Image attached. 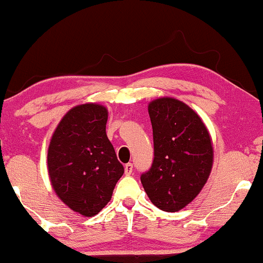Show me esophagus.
Listing matches in <instances>:
<instances>
[{
  "instance_id": "34e87169",
  "label": "esophagus",
  "mask_w": 263,
  "mask_h": 263,
  "mask_svg": "<svg viewBox=\"0 0 263 263\" xmlns=\"http://www.w3.org/2000/svg\"><path fill=\"white\" fill-rule=\"evenodd\" d=\"M133 163H126V165L124 166V172H125V175H132L133 174Z\"/></svg>"
}]
</instances>
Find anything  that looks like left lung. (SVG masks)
I'll use <instances>...</instances> for the list:
<instances>
[{"mask_svg":"<svg viewBox=\"0 0 263 263\" xmlns=\"http://www.w3.org/2000/svg\"><path fill=\"white\" fill-rule=\"evenodd\" d=\"M154 160L140 176L157 208L177 212L196 198L213 165L209 133L198 114L183 102L163 97L149 104Z\"/></svg>","mask_w":263,"mask_h":263,"instance_id":"8db88e82","label":"left lung"}]
</instances>
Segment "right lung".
Instances as JSON below:
<instances>
[{
	"mask_svg": "<svg viewBox=\"0 0 263 263\" xmlns=\"http://www.w3.org/2000/svg\"><path fill=\"white\" fill-rule=\"evenodd\" d=\"M103 106L81 104L69 110L52 134L48 150L51 184L69 208L85 217L98 214L124 174L106 134Z\"/></svg>",
	"mask_w": 263,
	"mask_h": 263,
	"instance_id": "1",
	"label": "right lung"
}]
</instances>
